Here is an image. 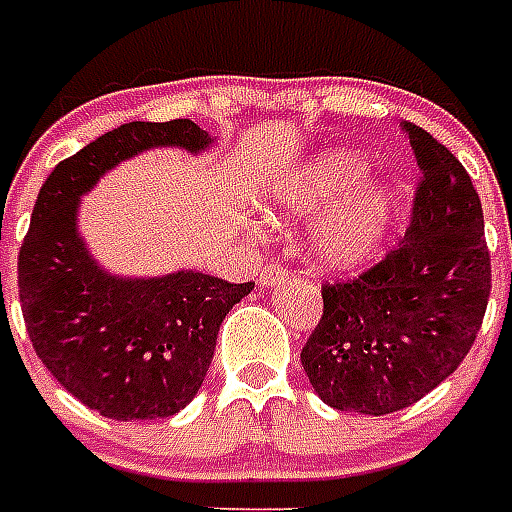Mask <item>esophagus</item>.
<instances>
[{"instance_id": "34e87169", "label": "esophagus", "mask_w": 512, "mask_h": 512, "mask_svg": "<svg viewBox=\"0 0 512 512\" xmlns=\"http://www.w3.org/2000/svg\"><path fill=\"white\" fill-rule=\"evenodd\" d=\"M284 279H287V276H284L282 265L268 263L263 271H260V279H257V282H260V287H276V284H282Z\"/></svg>"}]
</instances>
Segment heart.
I'll return each mask as SVG.
<instances>
[{
	"mask_svg": "<svg viewBox=\"0 0 512 512\" xmlns=\"http://www.w3.org/2000/svg\"><path fill=\"white\" fill-rule=\"evenodd\" d=\"M360 152L327 147L265 182L260 204L271 220L308 222V257L330 273L360 271L389 239L397 220V190L369 182Z\"/></svg>",
	"mask_w": 512,
	"mask_h": 512,
	"instance_id": "obj_1",
	"label": "heart"
}]
</instances>
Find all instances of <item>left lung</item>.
I'll return each mask as SVG.
<instances>
[{"instance_id": "left-lung-1", "label": "left lung", "mask_w": 512, "mask_h": 512, "mask_svg": "<svg viewBox=\"0 0 512 512\" xmlns=\"http://www.w3.org/2000/svg\"><path fill=\"white\" fill-rule=\"evenodd\" d=\"M421 185L405 239L360 279L327 284L300 362L338 411H403L446 381L481 330L491 292L483 209L448 147L405 123Z\"/></svg>"}]
</instances>
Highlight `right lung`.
<instances>
[{
  "mask_svg": "<svg viewBox=\"0 0 512 512\" xmlns=\"http://www.w3.org/2000/svg\"><path fill=\"white\" fill-rule=\"evenodd\" d=\"M193 120L126 123L66 158L39 190L18 255L23 319L42 365L69 395L117 421L166 419L204 384L225 314L255 284L182 268L120 276L91 255L80 201L117 163L158 147L206 152Z\"/></svg>",
  "mask_w": 512,
  "mask_h": 512,
  "instance_id": "add662e5",
  "label": "right lung"
}]
</instances>
